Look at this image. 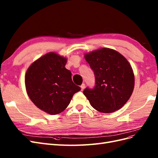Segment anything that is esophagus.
Listing matches in <instances>:
<instances>
[{
	"label": "esophagus",
	"mask_w": 158,
	"mask_h": 158,
	"mask_svg": "<svg viewBox=\"0 0 158 158\" xmlns=\"http://www.w3.org/2000/svg\"><path fill=\"white\" fill-rule=\"evenodd\" d=\"M80 88H81V90L82 91L83 89H84V88H85V84H82L80 86Z\"/></svg>",
	"instance_id": "1"
}]
</instances>
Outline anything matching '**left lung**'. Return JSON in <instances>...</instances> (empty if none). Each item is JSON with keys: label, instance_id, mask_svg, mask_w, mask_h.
<instances>
[{"label": "left lung", "instance_id": "left-lung-1", "mask_svg": "<svg viewBox=\"0 0 158 158\" xmlns=\"http://www.w3.org/2000/svg\"><path fill=\"white\" fill-rule=\"evenodd\" d=\"M95 75L96 85L83 94L95 110L112 113L122 108L134 88V74L129 62L117 51L102 48L85 54Z\"/></svg>", "mask_w": 158, "mask_h": 158}]
</instances>
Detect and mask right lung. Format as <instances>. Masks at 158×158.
<instances>
[{
  "label": "right lung",
  "instance_id": "add662e5",
  "mask_svg": "<svg viewBox=\"0 0 158 158\" xmlns=\"http://www.w3.org/2000/svg\"><path fill=\"white\" fill-rule=\"evenodd\" d=\"M67 59L55 52L46 54L28 69L25 86L30 99L41 110L51 115L61 113L80 87L72 82L66 69Z\"/></svg>",
  "mask_w": 158,
  "mask_h": 158
}]
</instances>
